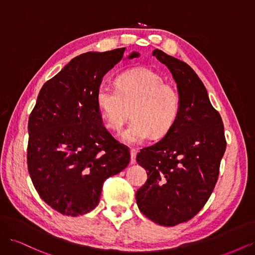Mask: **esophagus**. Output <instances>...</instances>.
<instances>
[{
    "label": "esophagus",
    "mask_w": 255,
    "mask_h": 255,
    "mask_svg": "<svg viewBox=\"0 0 255 255\" xmlns=\"http://www.w3.org/2000/svg\"><path fill=\"white\" fill-rule=\"evenodd\" d=\"M130 165H134L136 163V155H137V151L136 149H130Z\"/></svg>",
    "instance_id": "esophagus-1"
}]
</instances>
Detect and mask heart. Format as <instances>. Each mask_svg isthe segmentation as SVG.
I'll list each match as a JSON object with an SVG mask.
<instances>
[{
	"mask_svg": "<svg viewBox=\"0 0 255 255\" xmlns=\"http://www.w3.org/2000/svg\"><path fill=\"white\" fill-rule=\"evenodd\" d=\"M115 87L100 86L97 104L106 127L120 130L130 116L133 121L122 133L128 143H141L166 136L179 118L181 97L172 85L149 68H132L119 73Z\"/></svg>",
	"mask_w": 255,
	"mask_h": 255,
	"instance_id": "1",
	"label": "heart"
}]
</instances>
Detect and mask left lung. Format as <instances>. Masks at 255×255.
Wrapping results in <instances>:
<instances>
[{
    "label": "left lung",
    "instance_id": "obj_1",
    "mask_svg": "<svg viewBox=\"0 0 255 255\" xmlns=\"http://www.w3.org/2000/svg\"><path fill=\"white\" fill-rule=\"evenodd\" d=\"M152 54L173 76L181 113L163 139L137 154L148 180L137 190L136 201L145 217L173 227L195 217L211 197L227 141L220 115L196 72L158 49Z\"/></svg>",
    "mask_w": 255,
    "mask_h": 255
}]
</instances>
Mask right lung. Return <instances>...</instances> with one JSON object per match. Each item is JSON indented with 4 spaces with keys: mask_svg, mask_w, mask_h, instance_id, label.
Returning a JSON list of instances; mask_svg holds the SVG:
<instances>
[{
    "mask_svg": "<svg viewBox=\"0 0 255 255\" xmlns=\"http://www.w3.org/2000/svg\"><path fill=\"white\" fill-rule=\"evenodd\" d=\"M126 48L74 57L45 82L28 118L27 168L43 201L67 216L98 205L103 183L130 160L103 126L97 90ZM139 56L133 52L128 58Z\"/></svg>",
    "mask_w": 255,
    "mask_h": 255,
    "instance_id": "right-lung-1",
    "label": "right lung"
}]
</instances>
